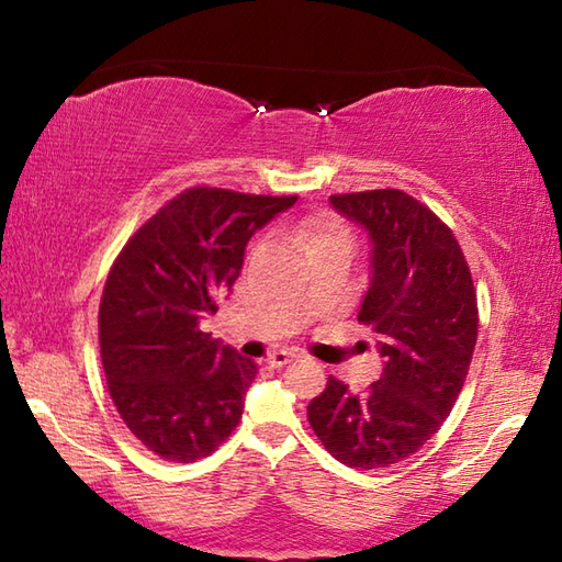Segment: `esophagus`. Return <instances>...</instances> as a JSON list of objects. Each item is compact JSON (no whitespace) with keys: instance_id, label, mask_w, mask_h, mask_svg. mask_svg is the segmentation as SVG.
Here are the masks:
<instances>
[{"instance_id":"1","label":"esophagus","mask_w":562,"mask_h":562,"mask_svg":"<svg viewBox=\"0 0 562 562\" xmlns=\"http://www.w3.org/2000/svg\"><path fill=\"white\" fill-rule=\"evenodd\" d=\"M294 352H290V350H280V352H272L270 357H268V364H272V367H282V364H288V362H292L294 360Z\"/></svg>"}]
</instances>
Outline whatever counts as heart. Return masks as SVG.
Masks as SVG:
<instances>
[{
	"label": "heart",
	"mask_w": 562,
	"mask_h": 562,
	"mask_svg": "<svg viewBox=\"0 0 562 562\" xmlns=\"http://www.w3.org/2000/svg\"><path fill=\"white\" fill-rule=\"evenodd\" d=\"M324 236H348V234H345V229L338 222L326 220V222H318L314 229L308 232V244L316 241V238H324Z\"/></svg>",
	"instance_id": "b5f03b06"
}]
</instances>
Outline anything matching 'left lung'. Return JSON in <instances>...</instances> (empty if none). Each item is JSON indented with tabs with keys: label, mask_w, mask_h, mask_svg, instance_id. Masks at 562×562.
Masks as SVG:
<instances>
[{
	"label": "left lung",
	"mask_w": 562,
	"mask_h": 562,
	"mask_svg": "<svg viewBox=\"0 0 562 562\" xmlns=\"http://www.w3.org/2000/svg\"><path fill=\"white\" fill-rule=\"evenodd\" d=\"M369 236V288L357 318L379 336L384 360L364 393L328 376L308 423L328 453L372 471L408 459L447 420L479 338L469 262L437 214L403 190L330 195Z\"/></svg>",
	"instance_id": "8db88e82"
}]
</instances>
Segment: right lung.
Returning <instances> with one entry per match:
<instances>
[{
    "label": "right lung",
    "instance_id": "obj_1",
    "mask_svg": "<svg viewBox=\"0 0 562 562\" xmlns=\"http://www.w3.org/2000/svg\"><path fill=\"white\" fill-rule=\"evenodd\" d=\"M294 202L188 188L115 258L99 308L101 362L117 413L157 457H207L241 420L258 364L200 321L232 292L250 236Z\"/></svg>",
    "mask_w": 562,
    "mask_h": 562
}]
</instances>
